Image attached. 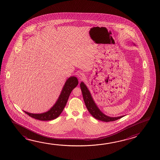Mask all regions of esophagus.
Here are the masks:
<instances>
[{"mask_svg": "<svg viewBox=\"0 0 160 160\" xmlns=\"http://www.w3.org/2000/svg\"><path fill=\"white\" fill-rule=\"evenodd\" d=\"M78 77L79 80H84V79H85V75H84V73H82V72H79V73L78 74Z\"/></svg>", "mask_w": 160, "mask_h": 160, "instance_id": "34e87169", "label": "esophagus"}]
</instances>
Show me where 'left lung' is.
Masks as SVG:
<instances>
[{"mask_svg": "<svg viewBox=\"0 0 160 160\" xmlns=\"http://www.w3.org/2000/svg\"><path fill=\"white\" fill-rule=\"evenodd\" d=\"M80 88H81V92L82 94V97L84 99V102L87 107V109L89 111V113L92 114L93 117L99 121L103 122H112L118 120L120 118H122L124 116L118 117H110L105 115L98 109L97 105L95 104L94 100L92 99L91 94L89 92V90L87 88L86 85L84 84V82H81L80 83Z\"/></svg>", "mask_w": 160, "mask_h": 160, "instance_id": "obj_1", "label": "left lung"}]
</instances>
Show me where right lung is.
I'll return each mask as SVG.
<instances>
[{
	"label": "right lung",
	"instance_id": "1",
	"mask_svg": "<svg viewBox=\"0 0 160 160\" xmlns=\"http://www.w3.org/2000/svg\"><path fill=\"white\" fill-rule=\"evenodd\" d=\"M78 80L75 76H71L66 81L63 89L58 101L50 110L42 114H32L24 111V113L32 118L39 121H51L58 118L63 111L66 105L68 97L72 90L78 85Z\"/></svg>",
	"mask_w": 160,
	"mask_h": 160
}]
</instances>
